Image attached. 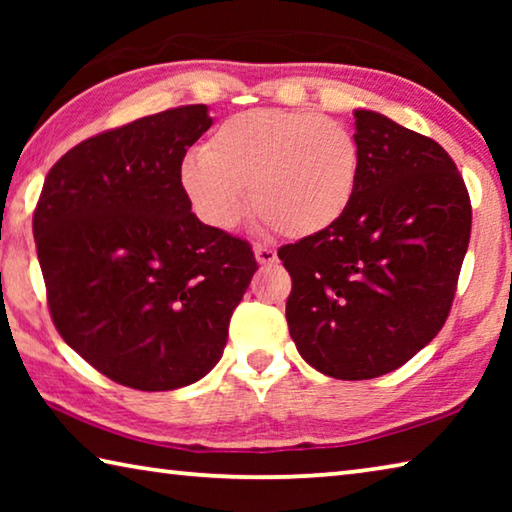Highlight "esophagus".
Returning a JSON list of instances; mask_svg holds the SVG:
<instances>
[{"mask_svg": "<svg viewBox=\"0 0 512 512\" xmlns=\"http://www.w3.org/2000/svg\"><path fill=\"white\" fill-rule=\"evenodd\" d=\"M255 259H257V264H262V266H271V264H275V262H277V253H275L273 248L257 244V246H255Z\"/></svg>", "mask_w": 512, "mask_h": 512, "instance_id": "1", "label": "esophagus"}]
</instances>
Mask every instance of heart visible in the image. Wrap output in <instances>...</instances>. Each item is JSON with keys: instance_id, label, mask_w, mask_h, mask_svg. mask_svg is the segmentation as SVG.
I'll return each mask as SVG.
<instances>
[{"instance_id": "obj_1", "label": "heart", "mask_w": 512, "mask_h": 512, "mask_svg": "<svg viewBox=\"0 0 512 512\" xmlns=\"http://www.w3.org/2000/svg\"><path fill=\"white\" fill-rule=\"evenodd\" d=\"M359 178V144L341 121L302 110H246L223 119L180 167L198 219L235 228L250 207L284 237L318 235L341 219Z\"/></svg>"}]
</instances>
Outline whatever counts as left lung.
<instances>
[{"label":"left lung","mask_w":512,"mask_h":512,"mask_svg":"<svg viewBox=\"0 0 512 512\" xmlns=\"http://www.w3.org/2000/svg\"><path fill=\"white\" fill-rule=\"evenodd\" d=\"M359 178L332 228L282 246L289 334L311 368L372 379L431 343L452 309L472 205L431 137L354 110Z\"/></svg>","instance_id":"obj_1"}]
</instances>
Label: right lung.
Segmentation results:
<instances>
[{
	"mask_svg": "<svg viewBox=\"0 0 512 512\" xmlns=\"http://www.w3.org/2000/svg\"><path fill=\"white\" fill-rule=\"evenodd\" d=\"M207 106H180L76 144L33 212L58 334L137 391L194 384L219 363L257 262L248 241L198 221L180 185Z\"/></svg>",
	"mask_w": 512,
	"mask_h": 512,
	"instance_id": "add662e5",
	"label": "right lung"
}]
</instances>
